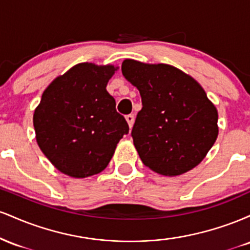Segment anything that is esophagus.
Segmentation results:
<instances>
[{
    "instance_id": "esophagus-1",
    "label": "esophagus",
    "mask_w": 250,
    "mask_h": 250,
    "mask_svg": "<svg viewBox=\"0 0 250 250\" xmlns=\"http://www.w3.org/2000/svg\"><path fill=\"white\" fill-rule=\"evenodd\" d=\"M125 120H127V122H128V125H129V127H133V125H134V121H135V116L133 115V114H129V115H127L125 116Z\"/></svg>"
}]
</instances>
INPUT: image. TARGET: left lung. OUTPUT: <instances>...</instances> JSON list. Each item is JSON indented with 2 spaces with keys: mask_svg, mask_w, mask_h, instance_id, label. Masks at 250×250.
<instances>
[{
  "mask_svg": "<svg viewBox=\"0 0 250 250\" xmlns=\"http://www.w3.org/2000/svg\"><path fill=\"white\" fill-rule=\"evenodd\" d=\"M122 74L140 91L131 137L146 167L176 176L196 167L216 141L217 110L193 77L169 64L125 60Z\"/></svg>",
  "mask_w": 250,
  "mask_h": 250,
  "instance_id": "1",
  "label": "left lung"
}]
</instances>
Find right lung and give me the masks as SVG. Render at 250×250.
<instances>
[{
    "label": "right lung",
    "instance_id": "1",
    "mask_svg": "<svg viewBox=\"0 0 250 250\" xmlns=\"http://www.w3.org/2000/svg\"><path fill=\"white\" fill-rule=\"evenodd\" d=\"M113 65L80 63L43 91L34 113L42 153L63 174L82 179L101 173L129 133L107 83Z\"/></svg>",
    "mask_w": 250,
    "mask_h": 250
}]
</instances>
